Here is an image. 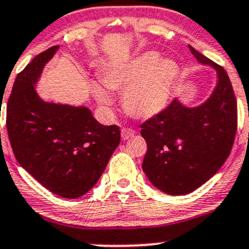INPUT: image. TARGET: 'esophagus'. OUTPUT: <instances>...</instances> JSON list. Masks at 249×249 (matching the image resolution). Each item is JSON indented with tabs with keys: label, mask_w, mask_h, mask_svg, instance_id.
<instances>
[{
	"label": "esophagus",
	"mask_w": 249,
	"mask_h": 249,
	"mask_svg": "<svg viewBox=\"0 0 249 249\" xmlns=\"http://www.w3.org/2000/svg\"><path fill=\"white\" fill-rule=\"evenodd\" d=\"M135 134H136V131H135L134 129H131V127H124V129L122 130V139L123 140L131 139Z\"/></svg>",
	"instance_id": "esophagus-1"
}]
</instances>
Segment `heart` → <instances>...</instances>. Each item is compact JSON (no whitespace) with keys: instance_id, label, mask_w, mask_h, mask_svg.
Here are the masks:
<instances>
[{"instance_id":"heart-1","label":"heart","mask_w":249,"mask_h":249,"mask_svg":"<svg viewBox=\"0 0 249 249\" xmlns=\"http://www.w3.org/2000/svg\"><path fill=\"white\" fill-rule=\"evenodd\" d=\"M178 65L171 59H161L155 52H147L129 64L110 67L101 73V80L110 91H124L123 104L129 114L147 119L167 106L178 78ZM91 91L101 106H109L112 96L96 84Z\"/></svg>"}]
</instances>
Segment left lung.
<instances>
[{
	"mask_svg": "<svg viewBox=\"0 0 249 249\" xmlns=\"http://www.w3.org/2000/svg\"><path fill=\"white\" fill-rule=\"evenodd\" d=\"M197 61L212 65L218 83L212 96L188 108L177 100L140 125L147 142L142 169L153 185L170 195L194 192L222 167L235 141L237 102L229 76L189 46Z\"/></svg>",
	"mask_w": 249,
	"mask_h": 249,
	"instance_id": "8db88e82",
	"label": "left lung"
}]
</instances>
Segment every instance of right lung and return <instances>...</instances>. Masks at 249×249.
Instances as JSON below:
<instances>
[{
	"label": "right lung",
	"mask_w": 249,
	"mask_h": 249,
	"mask_svg": "<svg viewBox=\"0 0 249 249\" xmlns=\"http://www.w3.org/2000/svg\"><path fill=\"white\" fill-rule=\"evenodd\" d=\"M59 46L35 56L18 73L7 104V131L16 159L59 196L89 192L120 142V127L106 126L87 107L47 104L35 91L44 65Z\"/></svg>",
	"instance_id": "obj_1"
}]
</instances>
